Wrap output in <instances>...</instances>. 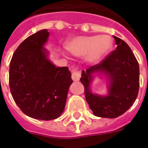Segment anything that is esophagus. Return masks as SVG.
I'll list each match as a JSON object with an SVG mask.
<instances>
[{
    "mask_svg": "<svg viewBox=\"0 0 148 148\" xmlns=\"http://www.w3.org/2000/svg\"><path fill=\"white\" fill-rule=\"evenodd\" d=\"M80 78H81L80 72L78 71L77 70H73V73H72V79H73L74 82H78V81H79Z\"/></svg>",
    "mask_w": 148,
    "mask_h": 148,
    "instance_id": "obj_1",
    "label": "esophagus"
}]
</instances>
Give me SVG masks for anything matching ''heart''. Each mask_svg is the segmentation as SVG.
Instances as JSON below:
<instances>
[{"label":"heart","mask_w":148,"mask_h":148,"mask_svg":"<svg viewBox=\"0 0 148 148\" xmlns=\"http://www.w3.org/2000/svg\"><path fill=\"white\" fill-rule=\"evenodd\" d=\"M113 42L108 35L77 36L66 43V49L73 56L83 57L86 56L88 62L97 63L109 53Z\"/></svg>","instance_id":"1"}]
</instances>
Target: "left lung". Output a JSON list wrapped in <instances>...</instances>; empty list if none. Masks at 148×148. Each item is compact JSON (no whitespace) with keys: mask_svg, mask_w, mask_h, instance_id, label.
<instances>
[{"mask_svg":"<svg viewBox=\"0 0 148 148\" xmlns=\"http://www.w3.org/2000/svg\"><path fill=\"white\" fill-rule=\"evenodd\" d=\"M117 47L102 61L82 70L80 81L84 87L86 101L95 116L114 119L125 113L136 99L139 88V66L130 47L113 35ZM95 74L107 78V96L94 94L90 84Z\"/></svg>","mask_w":148,"mask_h":148,"instance_id":"8db88e82","label":"left lung"}]
</instances>
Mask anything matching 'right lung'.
I'll return each mask as SVG.
<instances>
[{"label": "right lung", "instance_id": "obj_1", "mask_svg": "<svg viewBox=\"0 0 148 148\" xmlns=\"http://www.w3.org/2000/svg\"><path fill=\"white\" fill-rule=\"evenodd\" d=\"M47 29L30 35L18 46L10 64V87L13 99L24 114L40 120L57 119L64 112L73 83L66 66H56L44 45Z\"/></svg>", "mask_w": 148, "mask_h": 148}]
</instances>
